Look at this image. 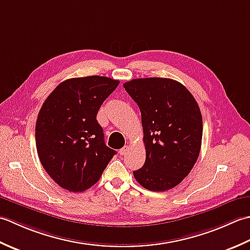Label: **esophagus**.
I'll list each match as a JSON object with an SVG mask.
<instances>
[{"mask_svg":"<svg viewBox=\"0 0 250 250\" xmlns=\"http://www.w3.org/2000/svg\"><path fill=\"white\" fill-rule=\"evenodd\" d=\"M128 150H129V146H125L124 147H122V149L120 150V154L121 155H125Z\"/></svg>","mask_w":250,"mask_h":250,"instance_id":"1","label":"esophagus"}]
</instances>
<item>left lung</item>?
<instances>
[{
	"mask_svg": "<svg viewBox=\"0 0 250 250\" xmlns=\"http://www.w3.org/2000/svg\"><path fill=\"white\" fill-rule=\"evenodd\" d=\"M125 90L141 112L146 162L134 171L146 189H172L190 174L202 145L200 106L181 83L171 79H135Z\"/></svg>",
	"mask_w": 250,
	"mask_h": 250,
	"instance_id": "obj_1",
	"label": "left lung"
}]
</instances>
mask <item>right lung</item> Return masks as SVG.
Here are the masks:
<instances>
[{
	"label": "right lung",
	"mask_w": 250,
	"mask_h": 250,
	"mask_svg": "<svg viewBox=\"0 0 250 250\" xmlns=\"http://www.w3.org/2000/svg\"><path fill=\"white\" fill-rule=\"evenodd\" d=\"M120 81L99 75L63 81L41 108L35 142L41 164L62 189L83 192L100 179L116 153L96 120Z\"/></svg>",
	"instance_id": "1"
}]
</instances>
